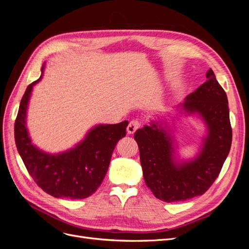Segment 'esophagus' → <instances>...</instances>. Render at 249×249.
<instances>
[{
  "label": "esophagus",
  "mask_w": 249,
  "mask_h": 249,
  "mask_svg": "<svg viewBox=\"0 0 249 249\" xmlns=\"http://www.w3.org/2000/svg\"><path fill=\"white\" fill-rule=\"evenodd\" d=\"M140 123L138 122V120H132V122H130L129 125L126 126V132L127 134L130 135H133L135 132H136L139 127H140Z\"/></svg>",
  "instance_id": "esophagus-1"
}]
</instances>
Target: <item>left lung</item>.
Segmentation results:
<instances>
[{"mask_svg":"<svg viewBox=\"0 0 249 249\" xmlns=\"http://www.w3.org/2000/svg\"><path fill=\"white\" fill-rule=\"evenodd\" d=\"M206 76L208 81L178 107L189 115L198 114L208 127L194 159L177 162L173 139L164 120H153L134 135L145 184L163 201H182L202 195L219 176L230 153L232 135L228 96L212 70Z\"/></svg>","mask_w":249,"mask_h":249,"instance_id":"1","label":"left lung"}]
</instances>
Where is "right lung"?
<instances>
[{"label": "right lung", "instance_id": "1", "mask_svg": "<svg viewBox=\"0 0 249 249\" xmlns=\"http://www.w3.org/2000/svg\"><path fill=\"white\" fill-rule=\"evenodd\" d=\"M30 84L19 104L14 124V138L22 162L36 184L58 198L83 199L93 194L106 176L112 153L126 134V120L115 124H99L71 149L48 154L37 148L26 126L27 108L33 86L43 74Z\"/></svg>", "mask_w": 249, "mask_h": 249}]
</instances>
